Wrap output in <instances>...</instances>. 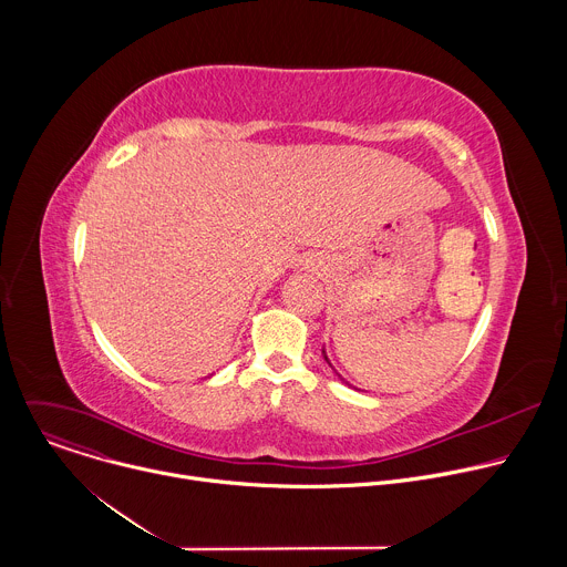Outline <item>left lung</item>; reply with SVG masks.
<instances>
[{"label": "left lung", "instance_id": "1", "mask_svg": "<svg viewBox=\"0 0 567 567\" xmlns=\"http://www.w3.org/2000/svg\"><path fill=\"white\" fill-rule=\"evenodd\" d=\"M322 359H326V361H328V365H330V368H332V370H334V365H332V361H330V359H328V352H326V348H322ZM334 374H337V377H339V379H341V381H343V383H346V385H350V388H352V383H348V381H346V379H343V377H341V374H339V372H337V370H334Z\"/></svg>", "mask_w": 567, "mask_h": 567}]
</instances>
